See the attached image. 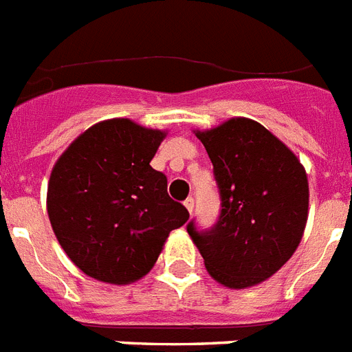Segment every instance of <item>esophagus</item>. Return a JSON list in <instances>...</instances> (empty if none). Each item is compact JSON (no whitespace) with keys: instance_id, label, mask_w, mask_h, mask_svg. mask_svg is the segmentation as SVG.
Masks as SVG:
<instances>
[{"instance_id":"obj_1","label":"esophagus","mask_w":352,"mask_h":352,"mask_svg":"<svg viewBox=\"0 0 352 352\" xmlns=\"http://www.w3.org/2000/svg\"><path fill=\"white\" fill-rule=\"evenodd\" d=\"M184 206H186V210L190 211H193V206H195V201H193V199H191V197H188V199H186L184 201Z\"/></svg>"}]
</instances>
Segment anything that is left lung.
I'll use <instances>...</instances> for the list:
<instances>
[{"label": "left lung", "mask_w": 352, "mask_h": 352, "mask_svg": "<svg viewBox=\"0 0 352 352\" xmlns=\"http://www.w3.org/2000/svg\"><path fill=\"white\" fill-rule=\"evenodd\" d=\"M213 164L221 215L208 231L188 224L208 273L244 289L273 276L298 248L307 222L309 184L304 166L260 122L233 117L195 131Z\"/></svg>", "instance_id": "8db88e82"}]
</instances>
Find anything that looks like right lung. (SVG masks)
I'll return each instance as SVG.
<instances>
[{
  "mask_svg": "<svg viewBox=\"0 0 352 352\" xmlns=\"http://www.w3.org/2000/svg\"><path fill=\"white\" fill-rule=\"evenodd\" d=\"M166 131L110 119L82 131L54 164L47 211L74 264L99 282L130 284L153 267L190 213L150 166Z\"/></svg>",
  "mask_w": 352,
  "mask_h": 352,
  "instance_id": "right-lung-1",
  "label": "right lung"
}]
</instances>
